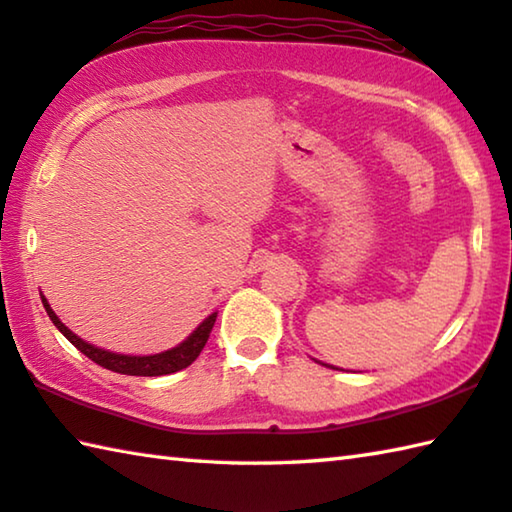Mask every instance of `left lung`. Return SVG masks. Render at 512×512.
Here are the masks:
<instances>
[{"label": "left lung", "mask_w": 512, "mask_h": 512, "mask_svg": "<svg viewBox=\"0 0 512 512\" xmlns=\"http://www.w3.org/2000/svg\"><path fill=\"white\" fill-rule=\"evenodd\" d=\"M322 365H324V362H322ZM324 367H331V369H338V367H333V365H324Z\"/></svg>", "instance_id": "1"}]
</instances>
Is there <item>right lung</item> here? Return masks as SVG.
<instances>
[{"mask_svg":"<svg viewBox=\"0 0 512 512\" xmlns=\"http://www.w3.org/2000/svg\"><path fill=\"white\" fill-rule=\"evenodd\" d=\"M42 304H44L46 315H49L51 322L58 327V331L71 342L73 347L85 353L87 358L94 360L96 365L105 367L109 371H116V374H127V376H165V374H174V371H181L188 365H192V362L199 358L201 349L206 347L210 331H212V327H215V320H217V313H210L208 318L203 320L199 327L181 342V345H176L172 349L161 351V353H152V356H127V353H114V351L100 349L96 345H91V342L82 340L69 327H64L58 315H55V311L51 309V304L46 302L44 295H42Z\"/></svg>","mask_w":512,"mask_h":512,"instance_id":"obj_1","label":"right lung"}]
</instances>
